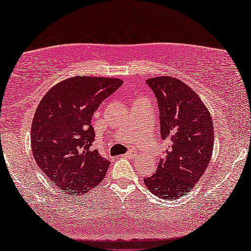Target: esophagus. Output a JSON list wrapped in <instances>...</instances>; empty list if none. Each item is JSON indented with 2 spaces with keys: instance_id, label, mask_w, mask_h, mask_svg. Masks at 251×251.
Returning a JSON list of instances; mask_svg holds the SVG:
<instances>
[{
  "instance_id": "obj_1",
  "label": "esophagus",
  "mask_w": 251,
  "mask_h": 251,
  "mask_svg": "<svg viewBox=\"0 0 251 251\" xmlns=\"http://www.w3.org/2000/svg\"><path fill=\"white\" fill-rule=\"evenodd\" d=\"M125 157H128V158H138V155L136 153H133V152H128L125 154Z\"/></svg>"
}]
</instances>
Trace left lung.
Listing matches in <instances>:
<instances>
[{
  "label": "left lung",
  "instance_id": "1",
  "mask_svg": "<svg viewBox=\"0 0 251 251\" xmlns=\"http://www.w3.org/2000/svg\"><path fill=\"white\" fill-rule=\"evenodd\" d=\"M146 82L157 98L161 137L170 147L144 183L156 197L172 200L185 196L210 164L213 123L201 98L180 79L161 75Z\"/></svg>",
  "mask_w": 251,
  "mask_h": 251
}]
</instances>
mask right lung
<instances>
[{"instance_id":"1","label":"right lung","mask_w":251,"mask_h":251,"mask_svg":"<svg viewBox=\"0 0 251 251\" xmlns=\"http://www.w3.org/2000/svg\"><path fill=\"white\" fill-rule=\"evenodd\" d=\"M122 83L118 78L75 75L54 85L39 102L31 150L39 168L67 196L88 192L104 180L110 162L91 150V118Z\"/></svg>"}]
</instances>
